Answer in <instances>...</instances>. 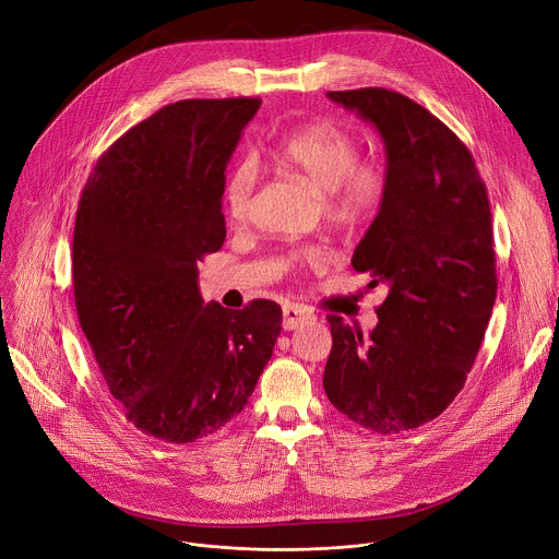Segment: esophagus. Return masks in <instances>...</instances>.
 <instances>
[{
    "label": "esophagus",
    "instance_id": "esophagus-1",
    "mask_svg": "<svg viewBox=\"0 0 559 559\" xmlns=\"http://www.w3.org/2000/svg\"><path fill=\"white\" fill-rule=\"evenodd\" d=\"M311 321H313V313L305 305L292 302V305L283 307V328L285 330H296V328H302Z\"/></svg>",
    "mask_w": 559,
    "mask_h": 559
}]
</instances>
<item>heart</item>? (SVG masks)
I'll use <instances>...</instances> for the list:
<instances>
[{
    "label": "heart",
    "instance_id": "b5f03b06",
    "mask_svg": "<svg viewBox=\"0 0 559 559\" xmlns=\"http://www.w3.org/2000/svg\"><path fill=\"white\" fill-rule=\"evenodd\" d=\"M360 145L354 134L334 121L309 123L285 136L272 150V164L313 190L323 192L321 203L330 221L343 227L367 223L380 210L386 179L380 166L358 162ZM257 177L252 166H238L225 186V210L231 221H248L254 203ZM298 259L316 261V250H305Z\"/></svg>",
    "mask_w": 559,
    "mask_h": 559
}]
</instances>
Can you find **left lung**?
Listing matches in <instances>:
<instances>
[{"instance_id": "obj_1", "label": "left lung", "mask_w": 559, "mask_h": 559, "mask_svg": "<svg viewBox=\"0 0 559 559\" xmlns=\"http://www.w3.org/2000/svg\"><path fill=\"white\" fill-rule=\"evenodd\" d=\"M328 97L384 143V199L352 265L386 298L369 336L328 316L323 386L356 425L401 433L453 403L483 345L498 294L489 197L466 145L420 104L384 88Z\"/></svg>"}]
</instances>
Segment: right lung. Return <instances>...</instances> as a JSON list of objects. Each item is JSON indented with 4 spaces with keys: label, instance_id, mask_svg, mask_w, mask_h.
Listing matches in <instances>:
<instances>
[{
    "label": "right lung",
    "instance_id": "right-lung-1",
    "mask_svg": "<svg viewBox=\"0 0 559 559\" xmlns=\"http://www.w3.org/2000/svg\"><path fill=\"white\" fill-rule=\"evenodd\" d=\"M261 99H188L117 139L76 207L72 285L82 330L126 418L190 444L243 412L283 311L203 302L199 267L225 241V168Z\"/></svg>",
    "mask_w": 559,
    "mask_h": 559
}]
</instances>
